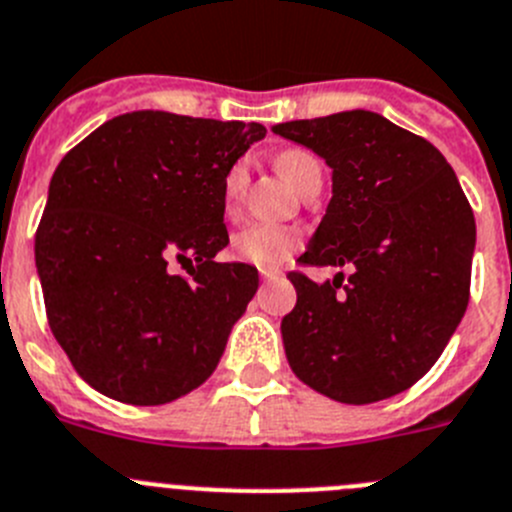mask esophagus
<instances>
[{
  "label": "esophagus",
  "instance_id": "obj_1",
  "mask_svg": "<svg viewBox=\"0 0 512 512\" xmlns=\"http://www.w3.org/2000/svg\"><path fill=\"white\" fill-rule=\"evenodd\" d=\"M261 279H264V281L281 279V271H261Z\"/></svg>",
  "mask_w": 512,
  "mask_h": 512
}]
</instances>
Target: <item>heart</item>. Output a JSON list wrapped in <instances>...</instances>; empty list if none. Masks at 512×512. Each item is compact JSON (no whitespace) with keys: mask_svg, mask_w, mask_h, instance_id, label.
I'll return each instance as SVG.
<instances>
[{"mask_svg":"<svg viewBox=\"0 0 512 512\" xmlns=\"http://www.w3.org/2000/svg\"><path fill=\"white\" fill-rule=\"evenodd\" d=\"M276 170L281 172V177H284L289 185L299 190L302 182L307 180L314 170H320V162H317L314 154L304 152V149H284V152L276 157ZM246 177V159L233 162L231 170L225 172L223 205L228 213H231L238 205V200H241L243 187H246ZM297 246V233L287 231V228H281V225L274 223H251L233 238V253H236L238 259L246 261V264L251 266H259V269H279V266L292 256V251Z\"/></svg>","mask_w":512,"mask_h":512,"instance_id":"b5f03b06","label":"heart"}]
</instances>
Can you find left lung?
Listing matches in <instances>:
<instances>
[{
  "label": "left lung",
  "instance_id": "1",
  "mask_svg": "<svg viewBox=\"0 0 512 512\" xmlns=\"http://www.w3.org/2000/svg\"><path fill=\"white\" fill-rule=\"evenodd\" d=\"M320 154L332 200L299 256L350 266L317 284L292 271L281 337L299 381L340 403H375L437 363L470 302L475 215L434 144L373 111L276 124Z\"/></svg>",
  "mask_w": 512,
  "mask_h": 512
}]
</instances>
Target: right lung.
<instances>
[{"label":"right lung","mask_w":512,"mask_h":512,"mask_svg":"<svg viewBox=\"0 0 512 512\" xmlns=\"http://www.w3.org/2000/svg\"><path fill=\"white\" fill-rule=\"evenodd\" d=\"M264 137L256 121L131 111L58 164L37 276L55 340L98 393L162 406L218 368L259 289L253 266L215 261L228 246L223 180Z\"/></svg>","instance_id":"add662e5"}]
</instances>
